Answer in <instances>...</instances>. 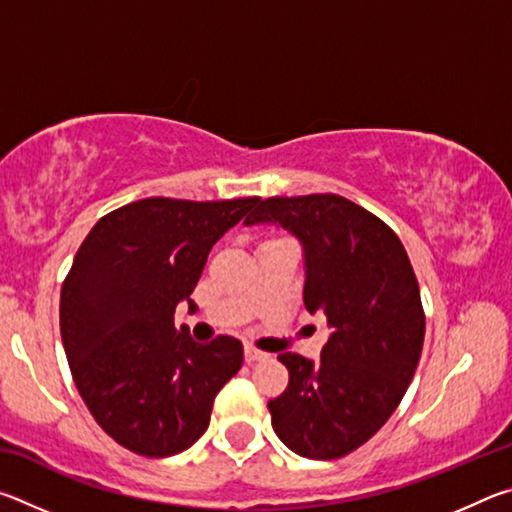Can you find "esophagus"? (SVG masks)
Wrapping results in <instances>:
<instances>
[{
    "label": "esophagus",
    "instance_id": "1",
    "mask_svg": "<svg viewBox=\"0 0 512 512\" xmlns=\"http://www.w3.org/2000/svg\"><path fill=\"white\" fill-rule=\"evenodd\" d=\"M244 354H246V361L248 363H255V361H264L268 354L266 352H262V350H257V348H250V345H246V350H244Z\"/></svg>",
    "mask_w": 512,
    "mask_h": 512
}]
</instances>
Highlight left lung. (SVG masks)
<instances>
[{"instance_id":"8db88e82","label":"left lung","mask_w":512,"mask_h":512,"mask_svg":"<svg viewBox=\"0 0 512 512\" xmlns=\"http://www.w3.org/2000/svg\"><path fill=\"white\" fill-rule=\"evenodd\" d=\"M244 223L300 241L302 300L329 327L320 359L277 354L289 386L268 402L273 429L300 456L341 458L384 427L418 368L424 314L409 255L386 223L336 194L266 198Z\"/></svg>"}]
</instances>
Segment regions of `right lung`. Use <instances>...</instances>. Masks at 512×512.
<instances>
[{
	"mask_svg": "<svg viewBox=\"0 0 512 512\" xmlns=\"http://www.w3.org/2000/svg\"><path fill=\"white\" fill-rule=\"evenodd\" d=\"M259 198H144L94 225L60 291V336L76 388L99 427L135 454L192 447L216 395L244 363L232 336L196 343L176 329L225 232Z\"/></svg>",
	"mask_w": 512,
	"mask_h": 512,
	"instance_id": "right-lung-1",
	"label": "right lung"
}]
</instances>
